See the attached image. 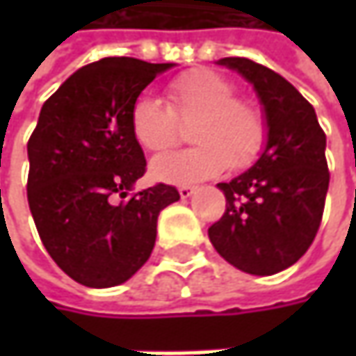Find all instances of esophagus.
Listing matches in <instances>:
<instances>
[{
  "label": "esophagus",
  "mask_w": 356,
  "mask_h": 356,
  "mask_svg": "<svg viewBox=\"0 0 356 356\" xmlns=\"http://www.w3.org/2000/svg\"><path fill=\"white\" fill-rule=\"evenodd\" d=\"M178 192H180V196H182V198H190V196L196 192V186H186V184L180 186V188H178Z\"/></svg>",
  "instance_id": "1"
}]
</instances>
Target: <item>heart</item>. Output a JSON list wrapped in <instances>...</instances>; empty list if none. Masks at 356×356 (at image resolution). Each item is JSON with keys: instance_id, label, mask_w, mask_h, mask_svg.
<instances>
[{"instance_id": "obj_1", "label": "heart", "mask_w": 356, "mask_h": 356, "mask_svg": "<svg viewBox=\"0 0 356 356\" xmlns=\"http://www.w3.org/2000/svg\"><path fill=\"white\" fill-rule=\"evenodd\" d=\"M227 76L212 69H190L166 87V104L138 97L130 106V132L148 152H166L190 138L198 146L156 158L152 174L158 180L184 184L213 176L224 168L243 170L261 154L267 120L257 104L236 95Z\"/></svg>"}]
</instances>
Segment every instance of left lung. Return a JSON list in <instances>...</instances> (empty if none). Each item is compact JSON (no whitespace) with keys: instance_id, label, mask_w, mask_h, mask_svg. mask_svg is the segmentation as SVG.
<instances>
[{"instance_id":"left-lung-1","label":"left lung","mask_w":356,"mask_h":356,"mask_svg":"<svg viewBox=\"0 0 356 356\" xmlns=\"http://www.w3.org/2000/svg\"><path fill=\"white\" fill-rule=\"evenodd\" d=\"M218 63L255 87L266 108L267 144L250 170L218 184L226 212L208 236L227 264L273 275L307 252L321 226L329 190L327 136L313 104L280 73L245 57Z\"/></svg>"}]
</instances>
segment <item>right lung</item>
Wrapping results in <instances>:
<instances>
[{
  "instance_id": "1",
  "label": "right lung",
  "mask_w": 356,
  "mask_h": 356,
  "mask_svg": "<svg viewBox=\"0 0 356 356\" xmlns=\"http://www.w3.org/2000/svg\"><path fill=\"white\" fill-rule=\"evenodd\" d=\"M172 63L104 57L49 97L27 143V202L53 261L81 285L115 287L148 261L174 186L129 194L146 160L130 106Z\"/></svg>"
}]
</instances>
